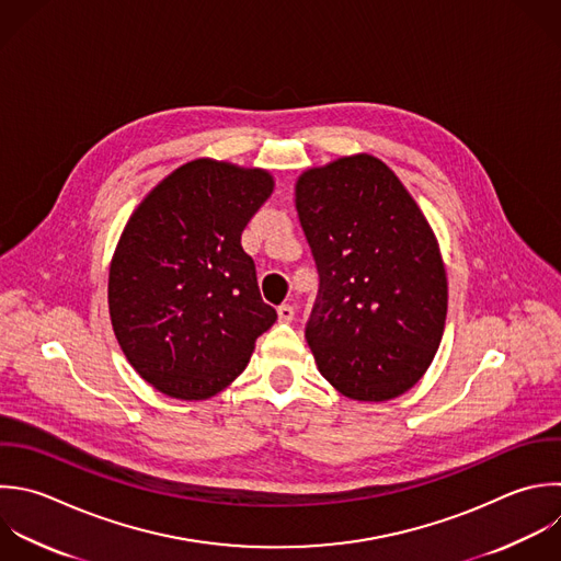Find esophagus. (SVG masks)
I'll use <instances>...</instances> for the list:
<instances>
[{
	"label": "esophagus",
	"instance_id": "obj_1",
	"mask_svg": "<svg viewBox=\"0 0 561 561\" xmlns=\"http://www.w3.org/2000/svg\"><path fill=\"white\" fill-rule=\"evenodd\" d=\"M294 316H296V309L291 305H280L278 307V320L280 322H291Z\"/></svg>",
	"mask_w": 561,
	"mask_h": 561
}]
</instances>
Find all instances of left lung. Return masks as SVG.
<instances>
[{
	"label": "left lung",
	"mask_w": 561,
	"mask_h": 561,
	"mask_svg": "<svg viewBox=\"0 0 561 561\" xmlns=\"http://www.w3.org/2000/svg\"><path fill=\"white\" fill-rule=\"evenodd\" d=\"M320 291L307 342L320 375L355 401L408 392L432 364L447 276L432 226L375 156H342L296 180Z\"/></svg>",
	"instance_id": "left-lung-1"
}]
</instances>
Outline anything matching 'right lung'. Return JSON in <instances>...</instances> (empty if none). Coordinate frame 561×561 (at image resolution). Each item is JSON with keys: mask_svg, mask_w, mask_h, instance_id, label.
<instances>
[{"mask_svg": "<svg viewBox=\"0 0 561 561\" xmlns=\"http://www.w3.org/2000/svg\"><path fill=\"white\" fill-rule=\"evenodd\" d=\"M272 191L265 169L199 158L131 213L110 265V318L134 370L162 394L215 397L276 322L241 245Z\"/></svg>", "mask_w": 561, "mask_h": 561, "instance_id": "1", "label": "right lung"}]
</instances>
